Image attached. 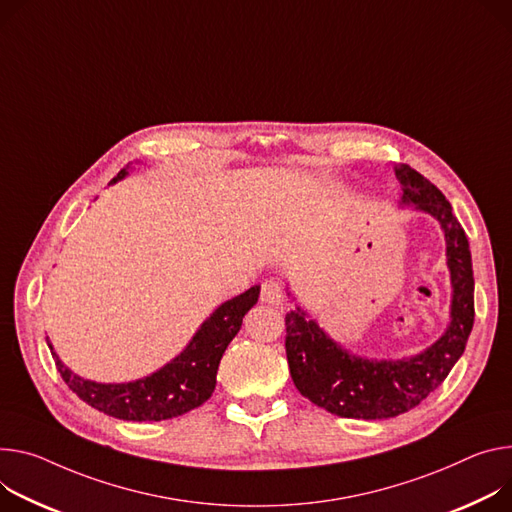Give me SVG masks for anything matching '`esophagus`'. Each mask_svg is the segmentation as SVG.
Here are the masks:
<instances>
[{
  "label": "esophagus",
  "instance_id": "esophagus-1",
  "mask_svg": "<svg viewBox=\"0 0 512 512\" xmlns=\"http://www.w3.org/2000/svg\"><path fill=\"white\" fill-rule=\"evenodd\" d=\"M261 300L280 306L284 302V288L277 280H265L261 286Z\"/></svg>",
  "mask_w": 512,
  "mask_h": 512
}]
</instances>
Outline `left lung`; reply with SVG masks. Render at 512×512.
<instances>
[{
	"label": "left lung",
	"mask_w": 512,
	"mask_h": 512,
	"mask_svg": "<svg viewBox=\"0 0 512 512\" xmlns=\"http://www.w3.org/2000/svg\"><path fill=\"white\" fill-rule=\"evenodd\" d=\"M394 173L402 188L400 206L433 216L443 230L451 280L449 322L443 335L421 353L374 359L345 349L300 306L290 310L286 353L292 380L312 404L343 418L380 421L421 404L447 378L474 327V271L466 232L429 179L408 165H394ZM288 296L292 298L290 290Z\"/></svg>",
	"instance_id": "obj_1"
}]
</instances>
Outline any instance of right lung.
Segmentation results:
<instances>
[{
	"mask_svg": "<svg viewBox=\"0 0 512 512\" xmlns=\"http://www.w3.org/2000/svg\"><path fill=\"white\" fill-rule=\"evenodd\" d=\"M126 165L110 183L128 175ZM261 286L222 302L196 331L185 349L153 374L132 382L104 384L85 380L71 371L46 337L59 374L91 408L120 421H167L202 406L216 388V371L228 343L237 337L245 314L257 304Z\"/></svg>",
	"mask_w": 512,
	"mask_h": 512,
	"instance_id": "1",
	"label": "right lung"
}]
</instances>
